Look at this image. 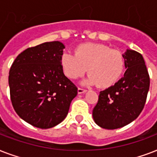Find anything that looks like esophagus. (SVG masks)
<instances>
[{"label":"esophagus","instance_id":"34e87169","mask_svg":"<svg viewBox=\"0 0 157 157\" xmlns=\"http://www.w3.org/2000/svg\"><path fill=\"white\" fill-rule=\"evenodd\" d=\"M78 94H83V93H86V89H83V88H80V87H79L78 88Z\"/></svg>","mask_w":157,"mask_h":157}]
</instances>
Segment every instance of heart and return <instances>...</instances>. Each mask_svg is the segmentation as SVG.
Segmentation results:
<instances>
[{
	"label": "heart",
	"instance_id": "b5f03b06",
	"mask_svg": "<svg viewBox=\"0 0 157 157\" xmlns=\"http://www.w3.org/2000/svg\"><path fill=\"white\" fill-rule=\"evenodd\" d=\"M61 64L64 74L69 79L79 78L87 71L86 84L108 88L121 77L125 60L119 50L103 44L85 43L75 48L74 54L64 53Z\"/></svg>",
	"mask_w": 157,
	"mask_h": 157
}]
</instances>
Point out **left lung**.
<instances>
[{"label":"left lung","mask_w":157,"mask_h":157,"mask_svg":"<svg viewBox=\"0 0 157 157\" xmlns=\"http://www.w3.org/2000/svg\"><path fill=\"white\" fill-rule=\"evenodd\" d=\"M124 76L114 86L100 91L93 109L94 121L103 129H115L129 124L141 113L146 103L150 77L141 54L124 53Z\"/></svg>","instance_id":"obj_1"}]
</instances>
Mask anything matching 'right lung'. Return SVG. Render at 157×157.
<instances>
[{"label": "right lung", "mask_w": 157, "mask_h": 157, "mask_svg": "<svg viewBox=\"0 0 157 157\" xmlns=\"http://www.w3.org/2000/svg\"><path fill=\"white\" fill-rule=\"evenodd\" d=\"M60 41L28 48L13 61L9 72L11 103L20 118L33 126L49 129L68 113L77 87L63 74Z\"/></svg>", "instance_id": "right-lung-1"}]
</instances>
